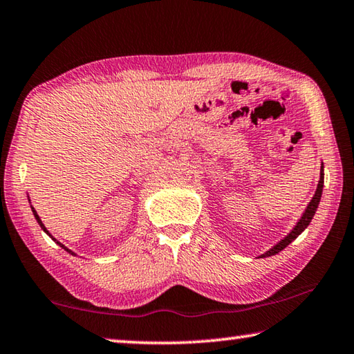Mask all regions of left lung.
<instances>
[{
  "label": "left lung",
  "mask_w": 354,
  "mask_h": 354,
  "mask_svg": "<svg viewBox=\"0 0 354 354\" xmlns=\"http://www.w3.org/2000/svg\"><path fill=\"white\" fill-rule=\"evenodd\" d=\"M323 175H325V173H323V164H322L319 185H317V189H315V194H314V196H313V200L309 201L308 207L304 209V212H303V215H301V218H299V220L297 221V225L293 226V230L289 232V234H287L284 239H281V241H279L277 245H273V247H272L270 250H268V251H266V253L261 254V257H268V256H274V254H278L279 251H283V250L287 247V245H289V243H292L293 241H295V239H297L299 234H301V232H303L304 230H306V227L309 226L310 220H313V217L315 215L317 207H319V205H320L322 192H323Z\"/></svg>",
  "instance_id": "8db88e82"
}]
</instances>
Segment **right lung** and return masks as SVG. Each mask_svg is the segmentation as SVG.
Returning <instances> with one entry per match:
<instances>
[{
    "label": "right lung",
    "mask_w": 354,
    "mask_h": 354,
    "mask_svg": "<svg viewBox=\"0 0 354 354\" xmlns=\"http://www.w3.org/2000/svg\"><path fill=\"white\" fill-rule=\"evenodd\" d=\"M31 209H32V214H34V217H35V220H37V223L40 225V227H41V230H44V231L46 232V234H48V236H50V237L53 239V241H55V242H56V243L59 245V247H62V248H64L65 251H68V253H70V254H73V256H76V254L73 253V251H71V250H68L67 247H65V245H64V243H61V242H59V241H56V239H55V237H53V236L50 234V232H48V230H46V227H45V225H44V223H41V220H40V217H39V214H37V212H35V209H34L32 206H31Z\"/></svg>",
    "instance_id": "add662e5"
}]
</instances>
